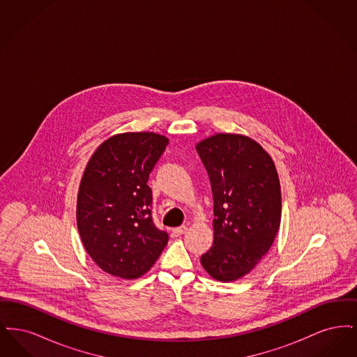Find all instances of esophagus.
Masks as SVG:
<instances>
[{"label": "esophagus", "instance_id": "esophagus-1", "mask_svg": "<svg viewBox=\"0 0 357 357\" xmlns=\"http://www.w3.org/2000/svg\"><path fill=\"white\" fill-rule=\"evenodd\" d=\"M187 231V226L185 225H182V226H179V227H175L174 230H172V234L175 236V237H179V236H182V234H185Z\"/></svg>", "mask_w": 357, "mask_h": 357}]
</instances>
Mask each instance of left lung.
Segmentation results:
<instances>
[{
    "label": "left lung",
    "mask_w": 357,
    "mask_h": 357,
    "mask_svg": "<svg viewBox=\"0 0 357 357\" xmlns=\"http://www.w3.org/2000/svg\"><path fill=\"white\" fill-rule=\"evenodd\" d=\"M214 199V241L201 257L218 281H236L268 253L281 222V188L271 155L248 136L217 134L197 144Z\"/></svg>",
    "instance_id": "obj_1"
}]
</instances>
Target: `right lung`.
Wrapping results in <instances>:
<instances>
[{"instance_id":"1","label":"right lung","mask_w":357,"mask_h":357,"mask_svg":"<svg viewBox=\"0 0 357 357\" xmlns=\"http://www.w3.org/2000/svg\"><path fill=\"white\" fill-rule=\"evenodd\" d=\"M169 139L127 132L107 139L89 159L77 195V229L86 253L104 272L137 278L169 241L155 226L147 185Z\"/></svg>"}]
</instances>
